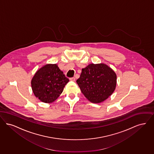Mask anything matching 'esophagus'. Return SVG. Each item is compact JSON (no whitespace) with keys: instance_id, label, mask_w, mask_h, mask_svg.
<instances>
[{"instance_id":"1","label":"esophagus","mask_w":154,"mask_h":154,"mask_svg":"<svg viewBox=\"0 0 154 154\" xmlns=\"http://www.w3.org/2000/svg\"><path fill=\"white\" fill-rule=\"evenodd\" d=\"M69 80H71V81H72V82H75V78L74 77L71 78H69Z\"/></svg>"}]
</instances>
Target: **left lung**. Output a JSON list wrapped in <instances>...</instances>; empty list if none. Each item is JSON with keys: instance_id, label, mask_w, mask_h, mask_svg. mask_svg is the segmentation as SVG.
<instances>
[{"instance_id": "obj_1", "label": "left lung", "mask_w": 154, "mask_h": 154, "mask_svg": "<svg viewBox=\"0 0 154 154\" xmlns=\"http://www.w3.org/2000/svg\"><path fill=\"white\" fill-rule=\"evenodd\" d=\"M76 83L88 100L98 103L113 94L117 85V75L104 63L90 64L82 69Z\"/></svg>"}]
</instances>
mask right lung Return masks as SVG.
I'll use <instances>...</instances> for the list:
<instances>
[{
    "label": "right lung",
    "mask_w": 154,
    "mask_h": 154,
    "mask_svg": "<svg viewBox=\"0 0 154 154\" xmlns=\"http://www.w3.org/2000/svg\"><path fill=\"white\" fill-rule=\"evenodd\" d=\"M69 82L56 64H47L40 68L31 80L34 95L44 103H52L62 93Z\"/></svg>",
    "instance_id": "right-lung-1"
}]
</instances>
